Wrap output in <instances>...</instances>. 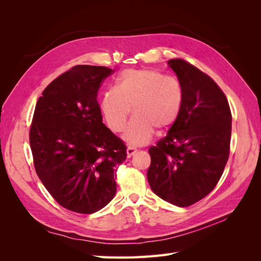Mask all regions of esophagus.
<instances>
[{"instance_id":"obj_1","label":"esophagus","mask_w":261,"mask_h":261,"mask_svg":"<svg viewBox=\"0 0 261 261\" xmlns=\"http://www.w3.org/2000/svg\"><path fill=\"white\" fill-rule=\"evenodd\" d=\"M137 151H138V149H137L135 146H128V147H127V155H128V156L134 155Z\"/></svg>"}]
</instances>
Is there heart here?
I'll return each mask as SVG.
<instances>
[{"mask_svg":"<svg viewBox=\"0 0 261 261\" xmlns=\"http://www.w3.org/2000/svg\"><path fill=\"white\" fill-rule=\"evenodd\" d=\"M183 106V89L174 77L153 69L124 70L115 88L101 98V111L110 129L122 132L132 112L124 137L136 145L147 144L154 128H168L176 121Z\"/></svg>","mask_w":261,"mask_h":261,"instance_id":"1","label":"heart"}]
</instances>
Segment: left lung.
<instances>
[{
	"instance_id": "8db88e82",
	"label": "left lung",
	"mask_w": 261,
	"mask_h": 261,
	"mask_svg": "<svg viewBox=\"0 0 261 261\" xmlns=\"http://www.w3.org/2000/svg\"><path fill=\"white\" fill-rule=\"evenodd\" d=\"M168 65L183 89V106L168 135L149 148L147 178L160 198L188 207L206 197L222 175L230 154L232 114L210 76L181 59Z\"/></svg>"
}]
</instances>
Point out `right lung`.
Wrapping results in <instances>:
<instances>
[{
  "label": "right lung",
  "mask_w": 261,
  "mask_h": 261,
  "mask_svg": "<svg viewBox=\"0 0 261 261\" xmlns=\"http://www.w3.org/2000/svg\"><path fill=\"white\" fill-rule=\"evenodd\" d=\"M113 69L76 65L46 87L29 130L37 174L60 206L90 215L113 199L124 141L102 123L101 84Z\"/></svg>",
  "instance_id": "add662e5"
}]
</instances>
